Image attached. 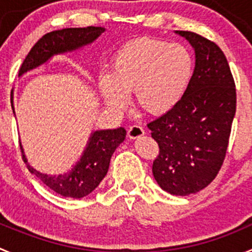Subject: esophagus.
Returning <instances> with one entry per match:
<instances>
[{
    "instance_id": "obj_1",
    "label": "esophagus",
    "mask_w": 252,
    "mask_h": 252,
    "mask_svg": "<svg viewBox=\"0 0 252 252\" xmlns=\"http://www.w3.org/2000/svg\"><path fill=\"white\" fill-rule=\"evenodd\" d=\"M145 134L144 129L141 128L140 126H131L130 128L128 129V136L130 139H136V138H140Z\"/></svg>"
}]
</instances>
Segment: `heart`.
Here are the masks:
<instances>
[{
	"label": "heart",
	"mask_w": 252,
	"mask_h": 252,
	"mask_svg": "<svg viewBox=\"0 0 252 252\" xmlns=\"http://www.w3.org/2000/svg\"><path fill=\"white\" fill-rule=\"evenodd\" d=\"M194 61L185 45L154 38L128 41L112 56L108 76L99 80L107 106L123 111L134 92L136 104L156 116L172 111L187 91Z\"/></svg>",
	"instance_id": "heart-1"
}]
</instances>
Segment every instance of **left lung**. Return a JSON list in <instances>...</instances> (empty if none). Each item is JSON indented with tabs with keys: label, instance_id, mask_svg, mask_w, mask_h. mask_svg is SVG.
Instances as JSON below:
<instances>
[{
	"label": "left lung",
	"instance_id": "1",
	"mask_svg": "<svg viewBox=\"0 0 252 252\" xmlns=\"http://www.w3.org/2000/svg\"><path fill=\"white\" fill-rule=\"evenodd\" d=\"M196 54L192 80L180 103L148 124L158 144L153 175L175 196L197 193L218 175L236 111V90L228 60L213 41L176 31Z\"/></svg>",
	"mask_w": 252,
	"mask_h": 252
}]
</instances>
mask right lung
Returning <instances> with one entry per match:
<instances>
[{"instance_id": "obj_1", "label": "right lung", "mask_w": 252, "mask_h": 252, "mask_svg": "<svg viewBox=\"0 0 252 252\" xmlns=\"http://www.w3.org/2000/svg\"><path fill=\"white\" fill-rule=\"evenodd\" d=\"M106 29L102 27L91 26L86 28H65L46 33L34 44L26 56L19 69L18 76L40 66L54 55L77 50L87 44H91ZM126 134V131L123 126L107 130H96L92 133L79 162L71 168V171L64 175L50 176L34 170L27 161L22 145L21 149L28 170L44 185L61 196L82 198L91 193L107 175L112 155L119 144L124 141Z\"/></svg>"}]
</instances>
